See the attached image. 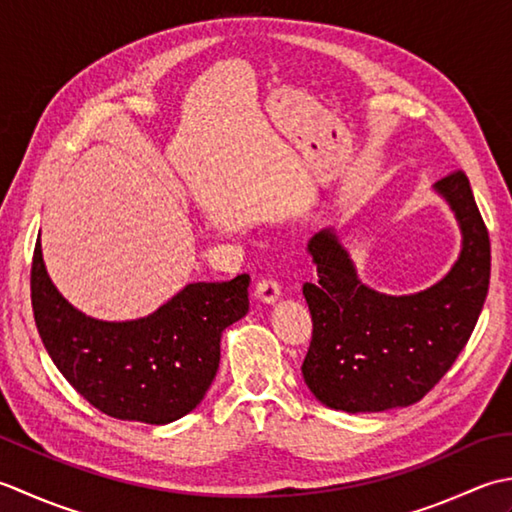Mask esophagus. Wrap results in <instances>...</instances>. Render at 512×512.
<instances>
[{
  "label": "esophagus",
  "instance_id": "34e87169",
  "mask_svg": "<svg viewBox=\"0 0 512 512\" xmlns=\"http://www.w3.org/2000/svg\"><path fill=\"white\" fill-rule=\"evenodd\" d=\"M280 296V283L274 278H263L256 285V298L263 302H276Z\"/></svg>",
  "mask_w": 512,
  "mask_h": 512
}]
</instances>
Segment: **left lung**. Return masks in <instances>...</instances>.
<instances>
[{
  "mask_svg": "<svg viewBox=\"0 0 512 512\" xmlns=\"http://www.w3.org/2000/svg\"><path fill=\"white\" fill-rule=\"evenodd\" d=\"M433 187L460 223L462 252L429 289L387 296L367 287L333 229L307 245L318 280L302 285L314 320L302 378L329 409L375 413L422 400L471 338L488 294V229L462 170Z\"/></svg>",
  "mask_w": 512,
  "mask_h": 512,
  "instance_id": "1",
  "label": "left lung"
}]
</instances>
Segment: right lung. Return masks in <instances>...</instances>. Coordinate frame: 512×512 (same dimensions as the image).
I'll return each mask as SVG.
<instances>
[{"mask_svg": "<svg viewBox=\"0 0 512 512\" xmlns=\"http://www.w3.org/2000/svg\"><path fill=\"white\" fill-rule=\"evenodd\" d=\"M247 287V274L190 283L150 316L106 322L59 294L39 241L30 269L35 325L61 375L101 413L145 424H170L201 404L221 362L223 331L249 309Z\"/></svg>", "mask_w": 512, "mask_h": 512, "instance_id": "1", "label": "right lung"}]
</instances>
